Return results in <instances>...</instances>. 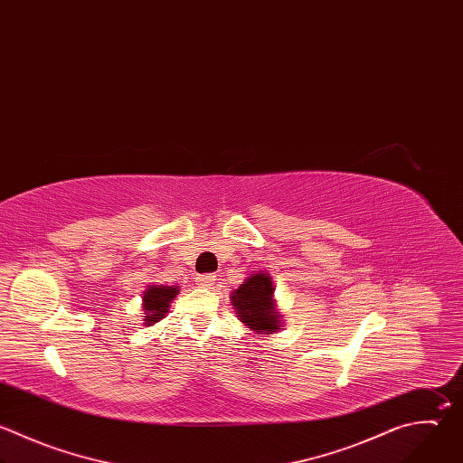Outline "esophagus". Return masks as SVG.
I'll return each instance as SVG.
<instances>
[{
  "label": "esophagus",
  "instance_id": "34e87169",
  "mask_svg": "<svg viewBox=\"0 0 463 463\" xmlns=\"http://www.w3.org/2000/svg\"><path fill=\"white\" fill-rule=\"evenodd\" d=\"M198 283L203 287H209L214 283V274H200L198 276Z\"/></svg>",
  "mask_w": 463,
  "mask_h": 463
}]
</instances>
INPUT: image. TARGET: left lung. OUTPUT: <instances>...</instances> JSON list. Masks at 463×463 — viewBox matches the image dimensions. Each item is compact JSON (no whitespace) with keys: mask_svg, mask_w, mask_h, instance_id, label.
I'll return each instance as SVG.
<instances>
[{"mask_svg":"<svg viewBox=\"0 0 463 463\" xmlns=\"http://www.w3.org/2000/svg\"><path fill=\"white\" fill-rule=\"evenodd\" d=\"M272 283L267 274H252L231 296L240 320L256 333H276L281 327L279 317L274 313Z\"/></svg>","mask_w":463,"mask_h":463,"instance_id":"obj_1","label":"left lung"}]
</instances>
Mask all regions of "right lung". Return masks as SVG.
<instances>
[{"mask_svg":"<svg viewBox=\"0 0 463 463\" xmlns=\"http://www.w3.org/2000/svg\"><path fill=\"white\" fill-rule=\"evenodd\" d=\"M178 294V287H165V285H154L145 290L143 296V307H145V322L146 326H152L160 322L167 311H169V303L173 298Z\"/></svg>","mask_w":463,"mask_h":463,"instance_id":"add662e5","label":"right lung"}]
</instances>
